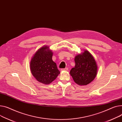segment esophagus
Masks as SVG:
<instances>
[{
	"label": "esophagus",
	"mask_w": 122,
	"mask_h": 122,
	"mask_svg": "<svg viewBox=\"0 0 122 122\" xmlns=\"http://www.w3.org/2000/svg\"><path fill=\"white\" fill-rule=\"evenodd\" d=\"M68 68H64V69H61V71H68Z\"/></svg>",
	"instance_id": "1"
}]
</instances>
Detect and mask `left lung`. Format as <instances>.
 <instances>
[{"instance_id":"8db88e82","label":"left lung","mask_w":122,"mask_h":122,"mask_svg":"<svg viewBox=\"0 0 122 122\" xmlns=\"http://www.w3.org/2000/svg\"><path fill=\"white\" fill-rule=\"evenodd\" d=\"M75 67L70 71L74 81L79 85H86L95 78L97 72L96 62L92 55L85 51L75 58Z\"/></svg>"}]
</instances>
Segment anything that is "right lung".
<instances>
[{
  "mask_svg": "<svg viewBox=\"0 0 122 122\" xmlns=\"http://www.w3.org/2000/svg\"><path fill=\"white\" fill-rule=\"evenodd\" d=\"M52 52L43 46L35 53L30 62L32 74L41 83L49 84L60 74L56 64L52 59Z\"/></svg>",
  "mask_w": 122,
  "mask_h": 122,
  "instance_id": "obj_1",
  "label": "right lung"
}]
</instances>
